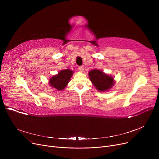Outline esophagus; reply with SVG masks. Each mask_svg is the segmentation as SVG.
<instances>
[{
    "instance_id": "esophagus-1",
    "label": "esophagus",
    "mask_w": 159,
    "mask_h": 159,
    "mask_svg": "<svg viewBox=\"0 0 159 159\" xmlns=\"http://www.w3.org/2000/svg\"><path fill=\"white\" fill-rule=\"evenodd\" d=\"M79 71H80V72H82L83 71V70H84V66H79Z\"/></svg>"
}]
</instances>
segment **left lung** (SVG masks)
<instances>
[{
    "mask_svg": "<svg viewBox=\"0 0 159 159\" xmlns=\"http://www.w3.org/2000/svg\"><path fill=\"white\" fill-rule=\"evenodd\" d=\"M90 81L95 88L101 92L110 90L115 84L114 78L102 70H92L88 73Z\"/></svg>",
    "mask_w": 159,
    "mask_h": 159,
    "instance_id": "1",
    "label": "left lung"
}]
</instances>
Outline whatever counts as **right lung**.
I'll use <instances>...</instances> for the list:
<instances>
[{"instance_id":"obj_1","label":"right lung","mask_w":159,"mask_h":159,"mask_svg":"<svg viewBox=\"0 0 159 159\" xmlns=\"http://www.w3.org/2000/svg\"><path fill=\"white\" fill-rule=\"evenodd\" d=\"M73 73L70 69L61 70L49 79V84L58 91H62L68 85Z\"/></svg>"}]
</instances>
